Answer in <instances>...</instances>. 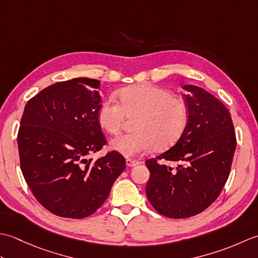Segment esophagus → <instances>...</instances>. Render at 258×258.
<instances>
[{"mask_svg": "<svg viewBox=\"0 0 258 258\" xmlns=\"http://www.w3.org/2000/svg\"><path fill=\"white\" fill-rule=\"evenodd\" d=\"M139 164H140L139 161L131 160V158H127V160H126V165H127L128 167H134L136 165H139Z\"/></svg>", "mask_w": 258, "mask_h": 258, "instance_id": "1", "label": "esophagus"}]
</instances>
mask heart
Masks as SVG:
<instances>
[{
  "label": "heart",
  "instance_id": "obj_1",
  "mask_svg": "<svg viewBox=\"0 0 258 258\" xmlns=\"http://www.w3.org/2000/svg\"><path fill=\"white\" fill-rule=\"evenodd\" d=\"M119 105L108 100L97 109V122L106 133L117 134L125 117H135L133 133L111 141V149L125 157L145 154L154 149L164 151L184 133L188 109L183 100L171 92L151 84H139L118 91Z\"/></svg>",
  "mask_w": 258,
  "mask_h": 258
}]
</instances>
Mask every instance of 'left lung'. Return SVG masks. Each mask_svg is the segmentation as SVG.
<instances>
[{
  "label": "left lung",
  "mask_w": 258,
  "mask_h": 258,
  "mask_svg": "<svg viewBox=\"0 0 258 258\" xmlns=\"http://www.w3.org/2000/svg\"><path fill=\"white\" fill-rule=\"evenodd\" d=\"M188 120L171 149L145 162L150 169L146 196L152 206L169 218H186L215 201L228 178L236 149L231 113L202 87L183 86ZM174 161L176 169L157 163Z\"/></svg>",
  "instance_id": "1"
}]
</instances>
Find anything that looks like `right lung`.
Wrapping results in <instances>:
<instances>
[{"label": "right lung", "mask_w": 258, "mask_h": 258, "mask_svg": "<svg viewBox=\"0 0 258 258\" xmlns=\"http://www.w3.org/2000/svg\"><path fill=\"white\" fill-rule=\"evenodd\" d=\"M100 81L76 78L47 86L26 103L18 134L20 164L35 199L57 216L83 218L100 208L125 169L97 122Z\"/></svg>", "instance_id": "obj_1"}]
</instances>
